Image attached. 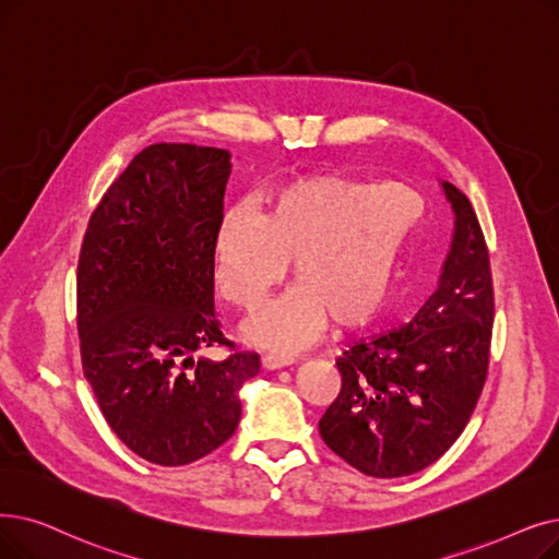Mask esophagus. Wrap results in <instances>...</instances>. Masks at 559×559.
<instances>
[{
	"mask_svg": "<svg viewBox=\"0 0 559 559\" xmlns=\"http://www.w3.org/2000/svg\"><path fill=\"white\" fill-rule=\"evenodd\" d=\"M293 360H295V358L289 356V354H276V352H272V354H264V356H262V368H264V370H281V368H287Z\"/></svg>",
	"mask_w": 559,
	"mask_h": 559,
	"instance_id": "34e87169",
	"label": "esophagus"
}]
</instances>
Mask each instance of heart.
<instances>
[{
    "mask_svg": "<svg viewBox=\"0 0 559 559\" xmlns=\"http://www.w3.org/2000/svg\"><path fill=\"white\" fill-rule=\"evenodd\" d=\"M423 216L420 193L406 185L308 178L272 193L260 214L228 212L214 235L219 293L255 310L289 270L297 285L251 322L258 347L293 349L335 329L368 322L391 295L402 253Z\"/></svg>",
    "mask_w": 559,
    "mask_h": 559,
    "instance_id": "1",
    "label": "heart"
}]
</instances>
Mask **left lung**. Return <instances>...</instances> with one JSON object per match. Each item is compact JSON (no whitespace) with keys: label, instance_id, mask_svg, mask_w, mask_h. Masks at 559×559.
<instances>
[{"label":"left lung","instance_id":"left-lung-1","mask_svg":"<svg viewBox=\"0 0 559 559\" xmlns=\"http://www.w3.org/2000/svg\"><path fill=\"white\" fill-rule=\"evenodd\" d=\"M454 235L436 293L411 322L360 337L335 360L343 388L324 443L370 477L414 475L459 439L489 370L493 283L477 214L443 182Z\"/></svg>","mask_w":559,"mask_h":559}]
</instances>
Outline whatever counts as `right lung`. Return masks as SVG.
Masks as SVG:
<instances>
[{
	"instance_id": "right-lung-1",
	"label": "right lung",
	"mask_w": 559,
	"mask_h": 559,
	"mask_svg": "<svg viewBox=\"0 0 559 559\" xmlns=\"http://www.w3.org/2000/svg\"><path fill=\"white\" fill-rule=\"evenodd\" d=\"M230 153L193 143L143 148L93 210L78 264L84 377L107 425L159 466L191 464L237 429L239 388L260 356L235 347L214 312L212 245Z\"/></svg>"
}]
</instances>
